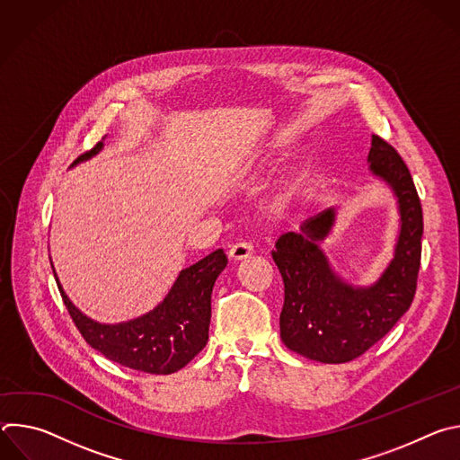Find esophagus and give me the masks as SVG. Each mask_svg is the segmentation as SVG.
Listing matches in <instances>:
<instances>
[{
  "label": "esophagus",
  "mask_w": 460,
  "mask_h": 460,
  "mask_svg": "<svg viewBox=\"0 0 460 460\" xmlns=\"http://www.w3.org/2000/svg\"><path fill=\"white\" fill-rule=\"evenodd\" d=\"M252 254V245L249 242H238L234 245H231L229 249V258L233 261H240V260H245Z\"/></svg>",
  "instance_id": "34e87169"
}]
</instances>
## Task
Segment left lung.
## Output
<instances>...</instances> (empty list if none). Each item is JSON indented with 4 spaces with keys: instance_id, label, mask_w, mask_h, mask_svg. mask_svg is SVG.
<instances>
[{
    "instance_id": "left-lung-1",
    "label": "left lung",
    "mask_w": 460,
    "mask_h": 460,
    "mask_svg": "<svg viewBox=\"0 0 460 460\" xmlns=\"http://www.w3.org/2000/svg\"><path fill=\"white\" fill-rule=\"evenodd\" d=\"M367 162L369 172L395 196L401 217L393 258L376 282H346L320 247L335 227V208L305 220L300 233H286L275 243L273 260L284 280L280 337L309 360L342 364L360 357L385 337L415 296L424 229L415 183L399 153L376 135L371 137Z\"/></svg>"
}]
</instances>
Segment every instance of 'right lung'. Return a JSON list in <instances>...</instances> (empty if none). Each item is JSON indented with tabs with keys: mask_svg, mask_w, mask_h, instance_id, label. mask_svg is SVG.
Returning <instances> with one entry per match:
<instances>
[{
	"mask_svg": "<svg viewBox=\"0 0 460 460\" xmlns=\"http://www.w3.org/2000/svg\"><path fill=\"white\" fill-rule=\"evenodd\" d=\"M102 149L103 142H98L73 167L96 156ZM226 266V252L222 249L213 251L181 270L167 296L153 311L119 323H102L84 314L63 291L56 271L54 277L65 307L93 349L130 369L169 375L187 366L206 348L209 341L211 293Z\"/></svg>",
	"mask_w": 460,
	"mask_h": 460,
	"instance_id": "right-lung-1",
	"label": "right lung"
}]
</instances>
